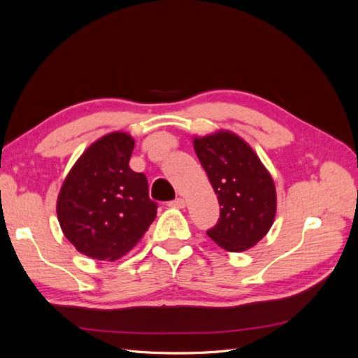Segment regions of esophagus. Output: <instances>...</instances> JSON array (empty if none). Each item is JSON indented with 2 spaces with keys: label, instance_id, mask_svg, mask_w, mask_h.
<instances>
[{
  "label": "esophagus",
  "instance_id": "34e87169",
  "mask_svg": "<svg viewBox=\"0 0 358 358\" xmlns=\"http://www.w3.org/2000/svg\"><path fill=\"white\" fill-rule=\"evenodd\" d=\"M169 208H173V209H183L185 208V200L183 199H176L169 203Z\"/></svg>",
  "mask_w": 358,
  "mask_h": 358
}]
</instances>
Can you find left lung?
Returning a JSON list of instances; mask_svg holds the SVG:
<instances>
[{
    "label": "left lung",
    "instance_id": "left-lung-1",
    "mask_svg": "<svg viewBox=\"0 0 358 358\" xmlns=\"http://www.w3.org/2000/svg\"><path fill=\"white\" fill-rule=\"evenodd\" d=\"M194 150L218 197L220 220L208 231L229 252H243L268 233L276 215L272 175L245 140L229 129L194 136Z\"/></svg>",
    "mask_w": 358,
    "mask_h": 358
}]
</instances>
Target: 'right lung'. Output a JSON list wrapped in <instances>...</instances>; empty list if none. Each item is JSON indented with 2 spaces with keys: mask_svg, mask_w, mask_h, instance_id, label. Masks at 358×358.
<instances>
[{
  "mask_svg": "<svg viewBox=\"0 0 358 358\" xmlns=\"http://www.w3.org/2000/svg\"><path fill=\"white\" fill-rule=\"evenodd\" d=\"M133 149L128 133L106 134L86 148L62 182L57 200L61 230L86 257L116 262L155 220L146 176L128 166Z\"/></svg>",
  "mask_w": 358,
  "mask_h": 358,
  "instance_id": "obj_1",
  "label": "right lung"
}]
</instances>
